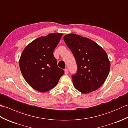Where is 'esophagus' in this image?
Returning <instances> with one entry per match:
<instances>
[{
	"instance_id": "1",
	"label": "esophagus",
	"mask_w": 128,
	"mask_h": 128,
	"mask_svg": "<svg viewBox=\"0 0 128 128\" xmlns=\"http://www.w3.org/2000/svg\"><path fill=\"white\" fill-rule=\"evenodd\" d=\"M64 72H65V74L67 75L68 74V70L67 69H65Z\"/></svg>"
}]
</instances>
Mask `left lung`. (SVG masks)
Wrapping results in <instances>:
<instances>
[{"label":"left lung","mask_w":128,"mask_h":128,"mask_svg":"<svg viewBox=\"0 0 128 128\" xmlns=\"http://www.w3.org/2000/svg\"><path fill=\"white\" fill-rule=\"evenodd\" d=\"M64 40L77 63L76 74L72 75L75 88L82 94L99 88L109 74L110 63L107 53L93 40L76 34H68Z\"/></svg>","instance_id":"obj_1"}]
</instances>
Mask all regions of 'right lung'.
Segmentation results:
<instances>
[{
  "label": "right lung",
  "mask_w": 128,
  "mask_h": 128,
  "mask_svg": "<svg viewBox=\"0 0 128 128\" xmlns=\"http://www.w3.org/2000/svg\"><path fill=\"white\" fill-rule=\"evenodd\" d=\"M62 34H50L35 39L21 54L19 66L25 80L31 88L44 92L52 89L64 74L53 56Z\"/></svg>",
  "instance_id": "1"
}]
</instances>
